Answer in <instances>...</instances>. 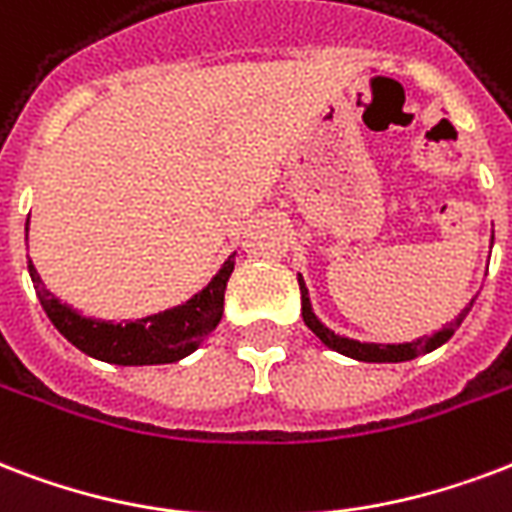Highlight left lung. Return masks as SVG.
Wrapping results in <instances>:
<instances>
[{"mask_svg": "<svg viewBox=\"0 0 512 512\" xmlns=\"http://www.w3.org/2000/svg\"><path fill=\"white\" fill-rule=\"evenodd\" d=\"M494 241V236H491ZM298 284H300V311H303V322L308 325V330L317 335L319 341L325 343L327 349L338 351L343 357H351V360L357 362H408L413 357H419V354H429V351H435L438 346L451 338L456 333V327L462 325L464 317L470 314V308L475 303V295L467 306L456 314V319L451 325L440 327L435 330L432 335H419V338H413V341H405V343H370V341H357V338H349V335H338L335 330L322 322V319L314 314V306H311V298H308V287L303 282V276H298Z\"/></svg>", "mask_w": 512, "mask_h": 512, "instance_id": "left-lung-1", "label": "left lung"}]
</instances>
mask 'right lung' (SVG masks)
I'll return each mask as SVG.
<instances>
[{"label":"right lung","instance_id":"1","mask_svg":"<svg viewBox=\"0 0 512 512\" xmlns=\"http://www.w3.org/2000/svg\"><path fill=\"white\" fill-rule=\"evenodd\" d=\"M26 241H29V220H26ZM233 265H236V252L214 273L212 282L201 292H195L193 298L126 325L83 317L77 308L66 306L53 292L42 287L34 265H29V273L39 303L53 327L83 354L109 365H169L193 354L206 341V335L220 325L225 287Z\"/></svg>","mask_w":512,"mask_h":512}]
</instances>
